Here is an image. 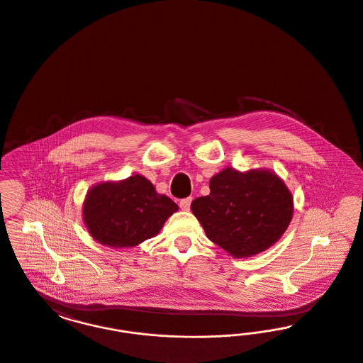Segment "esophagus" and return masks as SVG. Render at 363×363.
I'll return each mask as SVG.
<instances>
[{"label": "esophagus", "instance_id": "34e87169", "mask_svg": "<svg viewBox=\"0 0 363 363\" xmlns=\"http://www.w3.org/2000/svg\"><path fill=\"white\" fill-rule=\"evenodd\" d=\"M190 203H191V197H186V199H184V200L179 201V207H181L182 211H189Z\"/></svg>", "mask_w": 363, "mask_h": 363}]
</instances>
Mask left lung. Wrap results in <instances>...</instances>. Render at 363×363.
Returning <instances> with one entry per match:
<instances>
[{"label": "left lung", "instance_id": "1", "mask_svg": "<svg viewBox=\"0 0 363 363\" xmlns=\"http://www.w3.org/2000/svg\"><path fill=\"white\" fill-rule=\"evenodd\" d=\"M209 189L190 209L208 238L235 259L253 257L275 245L293 219V194L268 169L225 167L211 178Z\"/></svg>", "mask_w": 363, "mask_h": 363}]
</instances>
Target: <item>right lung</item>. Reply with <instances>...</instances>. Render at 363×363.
I'll list each match as a JSON object with an SVG mask.
<instances>
[{
  "mask_svg": "<svg viewBox=\"0 0 363 363\" xmlns=\"http://www.w3.org/2000/svg\"><path fill=\"white\" fill-rule=\"evenodd\" d=\"M178 206L154 185L135 174L107 181L86 191L83 220L91 237L107 247H133L155 237Z\"/></svg>",
  "mask_w": 363,
  "mask_h": 363,
  "instance_id": "1",
  "label": "right lung"
}]
</instances>
